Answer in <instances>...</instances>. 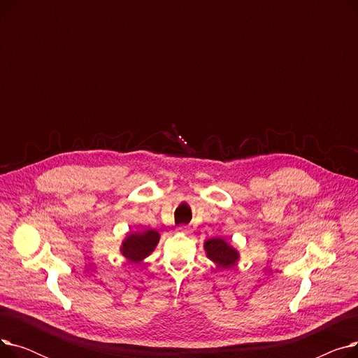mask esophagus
<instances>
[{
  "label": "esophagus",
  "instance_id": "34e87169",
  "mask_svg": "<svg viewBox=\"0 0 358 358\" xmlns=\"http://www.w3.org/2000/svg\"><path fill=\"white\" fill-rule=\"evenodd\" d=\"M178 231H180V232H189V227H187V224H180Z\"/></svg>",
  "mask_w": 358,
  "mask_h": 358
}]
</instances>
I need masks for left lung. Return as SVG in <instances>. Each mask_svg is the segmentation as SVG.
<instances>
[{"label":"left lung","instance_id":"8db88e82","mask_svg":"<svg viewBox=\"0 0 358 358\" xmlns=\"http://www.w3.org/2000/svg\"><path fill=\"white\" fill-rule=\"evenodd\" d=\"M204 250L208 252V257L212 261H215L217 267L220 268L232 267L238 259V252L234 248H231L227 241H223L222 238H213L206 241Z\"/></svg>","mask_w":358,"mask_h":358}]
</instances>
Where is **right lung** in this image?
<instances>
[{
  "instance_id": "obj_1",
  "label": "right lung",
  "mask_w": 358,
  "mask_h": 358,
  "mask_svg": "<svg viewBox=\"0 0 358 358\" xmlns=\"http://www.w3.org/2000/svg\"><path fill=\"white\" fill-rule=\"evenodd\" d=\"M159 241L157 231H146L143 234H130L123 242L122 252L130 262H139L148 257Z\"/></svg>"
}]
</instances>
